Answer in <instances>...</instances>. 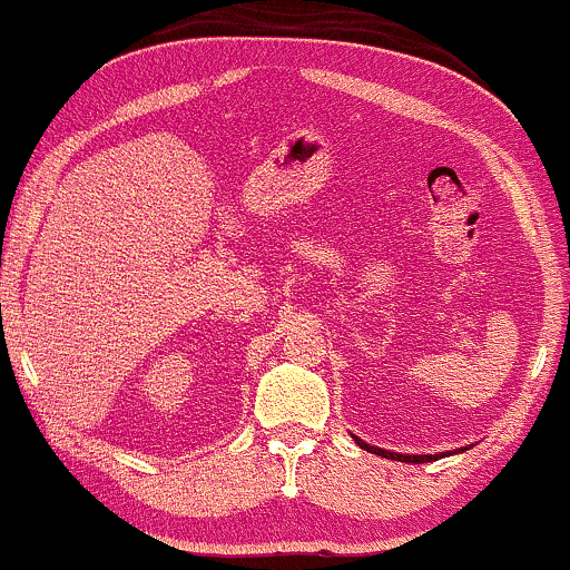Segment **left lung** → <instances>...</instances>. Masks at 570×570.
Wrapping results in <instances>:
<instances>
[{"instance_id": "obj_1", "label": "left lung", "mask_w": 570, "mask_h": 570, "mask_svg": "<svg viewBox=\"0 0 570 570\" xmlns=\"http://www.w3.org/2000/svg\"><path fill=\"white\" fill-rule=\"evenodd\" d=\"M353 440H356V443H358V449L370 451V454H377V456H383V459H394V462L421 464V462H432V459H440V456L449 454V451H443V454H396V451H385V449H377V445L364 443V440L356 438V434H353ZM456 451H468V445H464V449H454V451H451V454H456Z\"/></svg>"}]
</instances>
